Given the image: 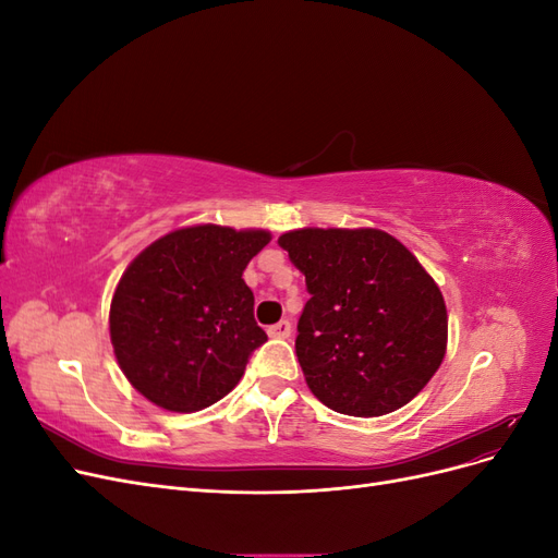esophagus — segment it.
I'll return each instance as SVG.
<instances>
[{"label":"esophagus","instance_id":"1","mask_svg":"<svg viewBox=\"0 0 558 558\" xmlns=\"http://www.w3.org/2000/svg\"><path fill=\"white\" fill-rule=\"evenodd\" d=\"M291 332H293V326H291L289 318H281L279 324L267 328V335L269 337H277V340H286V337H291Z\"/></svg>","mask_w":558,"mask_h":558}]
</instances>
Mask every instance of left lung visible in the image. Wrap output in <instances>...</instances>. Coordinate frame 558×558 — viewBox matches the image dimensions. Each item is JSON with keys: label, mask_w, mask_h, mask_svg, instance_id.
<instances>
[{"label": "left lung", "mask_w": 558, "mask_h": 558, "mask_svg": "<svg viewBox=\"0 0 558 558\" xmlns=\"http://www.w3.org/2000/svg\"><path fill=\"white\" fill-rule=\"evenodd\" d=\"M279 246L307 283L295 353L312 393L349 416L408 404L447 349V307L433 277L375 228H302L281 234Z\"/></svg>", "instance_id": "1"}]
</instances>
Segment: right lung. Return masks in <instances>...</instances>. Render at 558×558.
Here are the masks:
<instances>
[{
    "mask_svg": "<svg viewBox=\"0 0 558 558\" xmlns=\"http://www.w3.org/2000/svg\"><path fill=\"white\" fill-rule=\"evenodd\" d=\"M269 242L265 230L195 226L165 234L130 263L111 300L118 365L137 391L170 412L228 396L267 342L242 275Z\"/></svg>",
    "mask_w": 558,
    "mask_h": 558,
    "instance_id": "right-lung-1",
    "label": "right lung"
}]
</instances>
